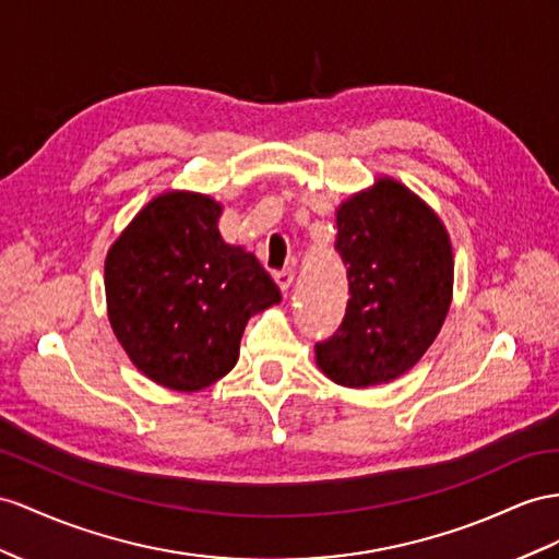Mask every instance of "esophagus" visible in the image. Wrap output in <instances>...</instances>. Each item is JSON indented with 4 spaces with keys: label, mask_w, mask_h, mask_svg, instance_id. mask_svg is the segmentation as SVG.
I'll return each instance as SVG.
<instances>
[{
    "label": "esophagus",
    "mask_w": 559,
    "mask_h": 559,
    "mask_svg": "<svg viewBox=\"0 0 559 559\" xmlns=\"http://www.w3.org/2000/svg\"><path fill=\"white\" fill-rule=\"evenodd\" d=\"M274 278H276V283H278V288H281L283 293H288V290H290V285H293V281H295V271H293V269L276 271Z\"/></svg>",
    "instance_id": "1"
}]
</instances>
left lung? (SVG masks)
I'll return each mask as SVG.
<instances>
[{"instance_id": "8db88e82", "label": "left lung", "mask_w": 559, "mask_h": 559, "mask_svg": "<svg viewBox=\"0 0 559 559\" xmlns=\"http://www.w3.org/2000/svg\"><path fill=\"white\" fill-rule=\"evenodd\" d=\"M335 252L349 302L337 331L317 342L319 368L345 388L404 376L451 305L453 254L441 222L402 183L380 179L337 210Z\"/></svg>"}]
</instances>
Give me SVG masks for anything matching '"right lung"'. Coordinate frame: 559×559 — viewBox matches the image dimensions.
<instances>
[{
  "label": "right lung",
  "mask_w": 559,
  "mask_h": 559,
  "mask_svg": "<svg viewBox=\"0 0 559 559\" xmlns=\"http://www.w3.org/2000/svg\"><path fill=\"white\" fill-rule=\"evenodd\" d=\"M219 214L207 195L165 193L108 252L112 331L141 373L169 390L195 392L224 378L252 313L281 302L257 257L222 240Z\"/></svg>",
  "instance_id": "right-lung-1"
}]
</instances>
